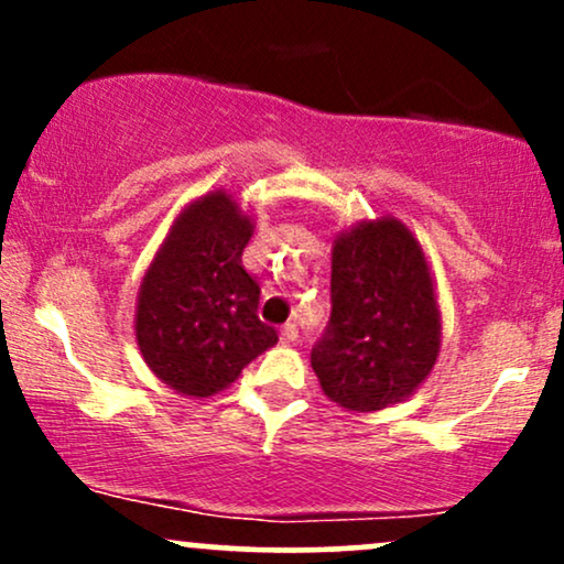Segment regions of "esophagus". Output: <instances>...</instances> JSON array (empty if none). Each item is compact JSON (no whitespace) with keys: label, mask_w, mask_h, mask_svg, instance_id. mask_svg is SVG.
I'll return each instance as SVG.
<instances>
[{"label":"esophagus","mask_w":564,"mask_h":564,"mask_svg":"<svg viewBox=\"0 0 564 564\" xmlns=\"http://www.w3.org/2000/svg\"><path fill=\"white\" fill-rule=\"evenodd\" d=\"M296 339H300V332H296L294 323H286V326L281 328V341L283 345H294Z\"/></svg>","instance_id":"obj_1"}]
</instances>
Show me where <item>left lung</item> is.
Masks as SVG:
<instances>
[{"mask_svg":"<svg viewBox=\"0 0 564 564\" xmlns=\"http://www.w3.org/2000/svg\"><path fill=\"white\" fill-rule=\"evenodd\" d=\"M443 318L424 246L398 217L360 219L334 238L332 321L310 364L345 411L411 398L437 364Z\"/></svg>","mask_w":564,"mask_h":564,"instance_id":"8db88e82","label":"left lung"}]
</instances>
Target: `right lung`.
Returning <instances> with one entry per match:
<instances>
[{
  "instance_id": "1",
  "label": "right lung",
  "mask_w": 564,
  "mask_h": 564,
  "mask_svg": "<svg viewBox=\"0 0 564 564\" xmlns=\"http://www.w3.org/2000/svg\"><path fill=\"white\" fill-rule=\"evenodd\" d=\"M254 219L228 191H212L174 217L148 264L134 307L142 360L170 390L209 398L278 341L260 321V283L241 254Z\"/></svg>"
}]
</instances>
